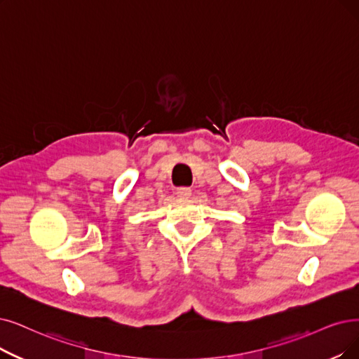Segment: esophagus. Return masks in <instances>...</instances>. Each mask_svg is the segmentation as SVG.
Listing matches in <instances>:
<instances>
[{
  "label": "esophagus",
  "mask_w": 359,
  "mask_h": 359,
  "mask_svg": "<svg viewBox=\"0 0 359 359\" xmlns=\"http://www.w3.org/2000/svg\"><path fill=\"white\" fill-rule=\"evenodd\" d=\"M177 196L182 197V198H187L191 196V189L190 187H178L177 189Z\"/></svg>",
  "instance_id": "34e87169"
}]
</instances>
